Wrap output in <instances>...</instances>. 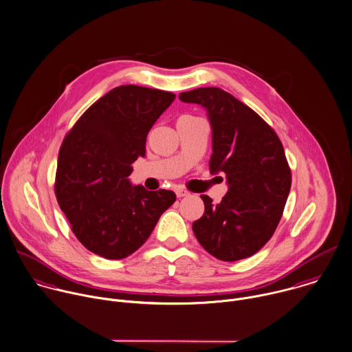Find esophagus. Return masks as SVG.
I'll list each match as a JSON object with an SVG mask.
<instances>
[{
	"label": "esophagus",
	"instance_id": "34e87169",
	"mask_svg": "<svg viewBox=\"0 0 352 352\" xmlns=\"http://www.w3.org/2000/svg\"><path fill=\"white\" fill-rule=\"evenodd\" d=\"M176 195H177V198H183V197H188L190 192L183 188H179V190H176Z\"/></svg>",
	"mask_w": 352,
	"mask_h": 352
}]
</instances>
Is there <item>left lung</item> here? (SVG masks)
Masks as SVG:
<instances>
[{
  "label": "left lung",
  "mask_w": 352,
  "mask_h": 352,
  "mask_svg": "<svg viewBox=\"0 0 352 352\" xmlns=\"http://www.w3.org/2000/svg\"><path fill=\"white\" fill-rule=\"evenodd\" d=\"M179 98L208 111L213 131L210 172L226 173L230 186L219 205L201 195L205 213L192 231L217 259L248 258L274 234L291 190L283 143L263 118L221 89L202 87Z\"/></svg>",
  "instance_id": "obj_1"
}]
</instances>
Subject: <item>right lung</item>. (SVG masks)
Listing matches in <instances>:
<instances>
[{
  "label": "right lung",
  "instance_id": "1",
  "mask_svg": "<svg viewBox=\"0 0 352 352\" xmlns=\"http://www.w3.org/2000/svg\"><path fill=\"white\" fill-rule=\"evenodd\" d=\"M175 98L157 89L118 86L65 135L54 192L72 232L89 251L108 259L131 255L175 204L173 191H147L128 180L131 164L144 157L150 128Z\"/></svg>",
  "mask_w": 352,
  "mask_h": 352
}]
</instances>
